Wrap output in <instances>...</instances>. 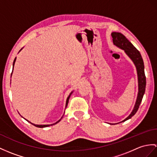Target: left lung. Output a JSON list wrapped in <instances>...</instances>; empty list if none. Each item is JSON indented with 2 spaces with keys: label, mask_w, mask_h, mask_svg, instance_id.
I'll use <instances>...</instances> for the list:
<instances>
[{
  "label": "left lung",
  "mask_w": 157,
  "mask_h": 157,
  "mask_svg": "<svg viewBox=\"0 0 157 157\" xmlns=\"http://www.w3.org/2000/svg\"><path fill=\"white\" fill-rule=\"evenodd\" d=\"M111 35L113 37V41L114 44L117 46L118 47L124 50V51L127 53V55L132 59L134 63H135L136 67L137 74H138L139 93L138 97H137L136 104L131 114H130L127 118H125L123 121H122L124 122L135 115L139 108V106L140 105L141 101H142L143 95L145 92V87H146V76H145L144 71V67L143 60L142 59V56L140 55V52L134 47L133 44L123 35V34H121L120 33L114 32L111 34Z\"/></svg>",
  "instance_id": "obj_1"
}]
</instances>
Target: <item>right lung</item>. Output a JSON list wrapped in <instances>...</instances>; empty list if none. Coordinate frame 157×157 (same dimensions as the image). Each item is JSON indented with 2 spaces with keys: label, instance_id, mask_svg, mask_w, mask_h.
<instances>
[{
  "label": "right lung",
  "instance_id": "1",
  "mask_svg": "<svg viewBox=\"0 0 157 157\" xmlns=\"http://www.w3.org/2000/svg\"><path fill=\"white\" fill-rule=\"evenodd\" d=\"M15 61H16V58L14 59V62H13V67H14V63H15ZM71 94L69 95V96L68 97V98H67V102H66V107H67V105H68V99H69V98H70V96H71ZM61 120V118L60 119L59 121H57L56 123H55V124H47V125H38V124H33V123H31L32 124H33L34 126H35V127H39V128H43V127H48V126H51V125H53V124H56V123H58ZM27 121V120H26Z\"/></svg>",
  "mask_w": 157,
  "mask_h": 157
}]
</instances>
